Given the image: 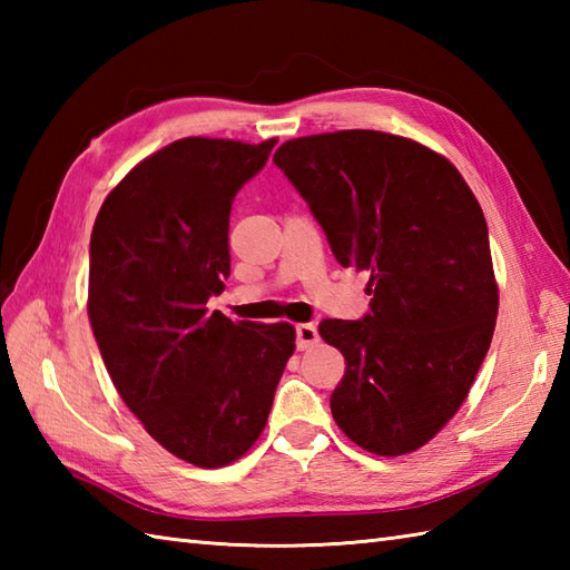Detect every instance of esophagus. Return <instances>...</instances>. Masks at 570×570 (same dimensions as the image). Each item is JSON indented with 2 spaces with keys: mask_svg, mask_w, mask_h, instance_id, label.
I'll list each match as a JSON object with an SVG mask.
<instances>
[{
  "mask_svg": "<svg viewBox=\"0 0 570 570\" xmlns=\"http://www.w3.org/2000/svg\"><path fill=\"white\" fill-rule=\"evenodd\" d=\"M318 343V328L313 323H301L296 325V345L298 350H306Z\"/></svg>",
  "mask_w": 570,
  "mask_h": 570,
  "instance_id": "esophagus-1",
  "label": "esophagus"
}]
</instances>
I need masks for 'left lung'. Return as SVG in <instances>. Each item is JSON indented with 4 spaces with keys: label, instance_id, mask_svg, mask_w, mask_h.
<instances>
[{
    "label": "left lung",
    "instance_id": "8db88e82",
    "mask_svg": "<svg viewBox=\"0 0 570 570\" xmlns=\"http://www.w3.org/2000/svg\"><path fill=\"white\" fill-rule=\"evenodd\" d=\"M274 164L335 259L370 274L367 316L318 325L345 357L333 419L370 453L416 451L465 402L498 321L480 203L445 156L386 131L288 139Z\"/></svg>",
    "mask_w": 570,
    "mask_h": 570
}]
</instances>
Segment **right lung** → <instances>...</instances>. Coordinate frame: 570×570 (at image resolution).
<instances>
[{
	"label": "right lung",
	"mask_w": 570,
	"mask_h": 570,
	"mask_svg": "<svg viewBox=\"0 0 570 570\" xmlns=\"http://www.w3.org/2000/svg\"><path fill=\"white\" fill-rule=\"evenodd\" d=\"M274 144H168L119 180L92 227L88 316L105 367L151 439L198 468L249 451L296 350L294 325L208 311L229 276L233 200Z\"/></svg>",
	"instance_id": "add662e5"
}]
</instances>
